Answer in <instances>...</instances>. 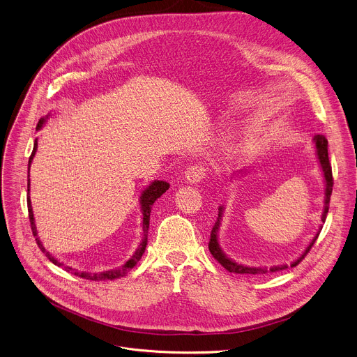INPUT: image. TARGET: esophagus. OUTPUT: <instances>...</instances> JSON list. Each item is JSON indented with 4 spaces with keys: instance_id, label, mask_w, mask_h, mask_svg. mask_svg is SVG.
<instances>
[{
    "instance_id": "34e87169",
    "label": "esophagus",
    "mask_w": 357,
    "mask_h": 357,
    "mask_svg": "<svg viewBox=\"0 0 357 357\" xmlns=\"http://www.w3.org/2000/svg\"><path fill=\"white\" fill-rule=\"evenodd\" d=\"M208 175V168L205 164H195L192 167H189L185 172V178L188 182L190 183H197L200 181H203Z\"/></svg>"
}]
</instances>
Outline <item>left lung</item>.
I'll return each instance as SVG.
<instances>
[{
  "label": "left lung",
  "instance_id": "1",
  "mask_svg": "<svg viewBox=\"0 0 357 357\" xmlns=\"http://www.w3.org/2000/svg\"><path fill=\"white\" fill-rule=\"evenodd\" d=\"M315 144H317V152H318V158H319V162H321V167H322V171H324V176H325V182H326V197H325V211H324V215H322V222L325 223L326 220V215H328V211H329V202H331V195H332V186H333V176H332V167L329 164V157H328V139L325 138V135H315ZM220 216H222V208H220V212H219V218L211 231V240H209V250H211V254L215 257V260L218 263H220L229 273H236V274H252V275H260V274H266V273H277V271H281V270H285L288 268V266H277V267H273L270 270H266V268H256V267H245V266H241V264H237L234 261H231L229 257H226L223 251L220 250L219 247V241H218V230H219V225H220ZM322 230V227H321ZM321 231H318V234L314 237L312 243L308 245V248L305 250V252L302 254V256L294 261L291 264V267H296L307 254L311 251L312 245L315 244L318 236H319Z\"/></svg>",
  "mask_w": 357,
  "mask_h": 357
}]
</instances>
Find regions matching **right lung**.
Returning a JSON list of instances; mask_svg holds the SVG:
<instances>
[{
    "mask_svg": "<svg viewBox=\"0 0 357 357\" xmlns=\"http://www.w3.org/2000/svg\"><path fill=\"white\" fill-rule=\"evenodd\" d=\"M43 119L42 120H39V123H38V126H36V130H39L40 127H42V124H43ZM36 141H35V144H33V151H32V154H31V157H29V162H28V167L31 165V162H32V158H33V155H35V152H36ZM28 171H29V168H28ZM29 174V172H28ZM28 178H29V175H28ZM169 189V183L168 182H164V181H154L152 182L144 192H142V195H141V208H142V231H144V240H142V243L139 244V247L137 248V251H135V254L134 256L123 266V267H120V268H116V270H112V271H106V273H94V274H91V273H80V271H75L73 268H70V267H63L68 273H72V274H75V275H77V277H80V278H84V280H91V281H106V280H116V278H120V277H123V275H126L131 268H134L135 266H137V263L141 260V257H142V254H144V251H145V247H146V234H148V229H149V215H151V208H152V205H154V202L162 195V193H165L167 190ZM28 193H29V179H28ZM26 202H28V215H29V222H31V229H32V234L33 236H36V227H35V223H33V213H32V208H31V200H29V196H28V199H26ZM36 240V244H38V247L43 251V252H46V257L49 259V261H52L55 266H58V267H62L63 264L62 263H59L55 257H52L50 256V254L47 252V251H45V247L42 245V243H40V240L36 237L35 238Z\"/></svg>",
    "mask_w": 357,
    "mask_h": 357,
    "instance_id": "right-lung-1",
    "label": "right lung"
}]
</instances>
